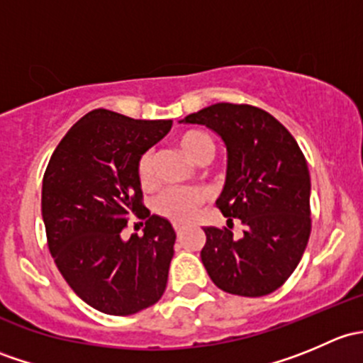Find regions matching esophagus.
<instances>
[{"label": "esophagus", "instance_id": "34e87169", "mask_svg": "<svg viewBox=\"0 0 363 363\" xmlns=\"http://www.w3.org/2000/svg\"><path fill=\"white\" fill-rule=\"evenodd\" d=\"M174 228H175V233H177V235H181V232H182L181 223H174Z\"/></svg>", "mask_w": 363, "mask_h": 363}]
</instances>
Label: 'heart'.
<instances>
[{"mask_svg":"<svg viewBox=\"0 0 363 363\" xmlns=\"http://www.w3.org/2000/svg\"><path fill=\"white\" fill-rule=\"evenodd\" d=\"M177 144L181 151L195 163H207L214 155V140L205 131L188 130L179 135ZM135 177L144 189H149L155 182V168H152L151 152L138 156L135 163ZM207 200L203 189H182V191H164L155 202L156 214L172 219L175 223H188L195 216L196 208Z\"/></svg>","mask_w":363,"mask_h":363,"instance_id":"b5f03b06","label":"heart"}]
</instances>
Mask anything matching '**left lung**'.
Instances as JSON below:
<instances>
[{
  "instance_id": "obj_1",
  "label": "left lung",
  "mask_w": 363,
  "mask_h": 363,
  "mask_svg": "<svg viewBox=\"0 0 363 363\" xmlns=\"http://www.w3.org/2000/svg\"><path fill=\"white\" fill-rule=\"evenodd\" d=\"M182 123L205 124L228 151L218 208L228 226L203 228L202 262L219 290L263 296L286 283L311 235V177L294 135L269 112L246 104H216ZM245 230L233 238V218Z\"/></svg>"
}]
</instances>
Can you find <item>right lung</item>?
<instances>
[{
    "instance_id": "obj_1",
    "label": "right lung",
    "mask_w": 363,
    "mask_h": 363,
    "mask_svg": "<svg viewBox=\"0 0 363 363\" xmlns=\"http://www.w3.org/2000/svg\"><path fill=\"white\" fill-rule=\"evenodd\" d=\"M170 128V119L96 108L69 128L45 168L47 246L68 286L100 313L130 316L167 288L175 232L145 208L135 163ZM131 215L146 219L145 235L124 243L120 232Z\"/></svg>"
}]
</instances>
